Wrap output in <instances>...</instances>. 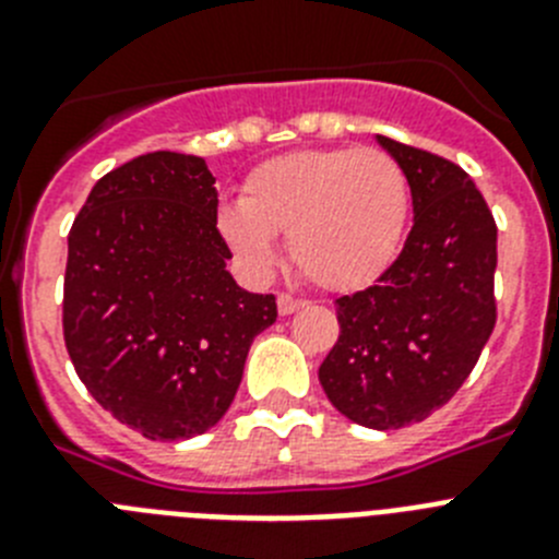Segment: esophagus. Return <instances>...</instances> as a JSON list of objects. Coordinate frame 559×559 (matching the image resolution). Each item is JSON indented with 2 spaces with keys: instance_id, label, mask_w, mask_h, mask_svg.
Wrapping results in <instances>:
<instances>
[{
  "instance_id": "1",
  "label": "esophagus",
  "mask_w": 559,
  "mask_h": 559,
  "mask_svg": "<svg viewBox=\"0 0 559 559\" xmlns=\"http://www.w3.org/2000/svg\"><path fill=\"white\" fill-rule=\"evenodd\" d=\"M302 299H296V296L290 294H280V299H276V310H280V316H290L296 313V310L302 308Z\"/></svg>"
}]
</instances>
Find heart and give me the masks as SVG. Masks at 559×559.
Returning <instances> with one entry per match:
<instances>
[{
  "mask_svg": "<svg viewBox=\"0 0 559 559\" xmlns=\"http://www.w3.org/2000/svg\"><path fill=\"white\" fill-rule=\"evenodd\" d=\"M412 212L406 170L378 147H308L265 159L246 176L240 201L218 210V231L254 274L288 235L296 269L328 290L374 283L394 263Z\"/></svg>",
  "mask_w": 559,
  "mask_h": 559,
  "instance_id": "b5f03b06",
  "label": "heart"
}]
</instances>
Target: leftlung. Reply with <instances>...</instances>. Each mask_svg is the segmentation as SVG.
I'll return each mask as SVG.
<instances>
[{"label": "left lung", "mask_w": 559, "mask_h": 559, "mask_svg": "<svg viewBox=\"0 0 559 559\" xmlns=\"http://www.w3.org/2000/svg\"><path fill=\"white\" fill-rule=\"evenodd\" d=\"M374 140L406 170L414 226L378 283L335 299L341 335L319 380L344 417L392 431L445 406L476 367L496 328L498 229L462 167Z\"/></svg>", "instance_id": "1"}]
</instances>
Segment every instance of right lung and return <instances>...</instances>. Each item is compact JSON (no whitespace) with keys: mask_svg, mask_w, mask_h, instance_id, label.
Segmentation results:
<instances>
[{"mask_svg":"<svg viewBox=\"0 0 559 559\" xmlns=\"http://www.w3.org/2000/svg\"><path fill=\"white\" fill-rule=\"evenodd\" d=\"M218 190L201 156L156 151L106 173L69 229L63 341L78 378L147 439L210 431L235 400L271 294L226 271Z\"/></svg>","mask_w":559,"mask_h":559,"instance_id":"obj_1","label":"right lung"}]
</instances>
